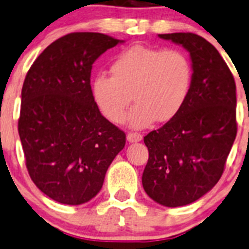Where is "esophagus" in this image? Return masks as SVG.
Instances as JSON below:
<instances>
[{
    "instance_id": "obj_1",
    "label": "esophagus",
    "mask_w": 249,
    "mask_h": 249,
    "mask_svg": "<svg viewBox=\"0 0 249 249\" xmlns=\"http://www.w3.org/2000/svg\"><path fill=\"white\" fill-rule=\"evenodd\" d=\"M126 139L129 142H140V141L142 140V135L137 134V132H129Z\"/></svg>"
}]
</instances>
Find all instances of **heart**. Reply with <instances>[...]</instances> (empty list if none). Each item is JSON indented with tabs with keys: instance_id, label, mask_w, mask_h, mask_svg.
<instances>
[{
	"instance_id": "1",
	"label": "heart",
	"mask_w": 249,
	"mask_h": 249,
	"mask_svg": "<svg viewBox=\"0 0 249 249\" xmlns=\"http://www.w3.org/2000/svg\"><path fill=\"white\" fill-rule=\"evenodd\" d=\"M104 73L91 80V94L102 114L114 124L129 114L135 129L149 126L155 120L167 122L184 106L193 87L194 69L183 50L134 46L119 53Z\"/></svg>"
}]
</instances>
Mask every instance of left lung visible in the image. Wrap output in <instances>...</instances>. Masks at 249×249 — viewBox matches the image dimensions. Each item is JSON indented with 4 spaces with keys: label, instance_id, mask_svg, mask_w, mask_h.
<instances>
[{
    "label": "left lung",
    "instance_id": "1",
    "mask_svg": "<svg viewBox=\"0 0 249 249\" xmlns=\"http://www.w3.org/2000/svg\"><path fill=\"white\" fill-rule=\"evenodd\" d=\"M159 37L189 52L194 79L178 114L144 136L149 158L142 184L155 202L178 207L199 200L224 172L237 132L236 84L218 50L201 36Z\"/></svg>",
    "mask_w": 249,
    "mask_h": 249
}]
</instances>
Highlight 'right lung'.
I'll return each instance as SVG.
<instances>
[{"mask_svg": "<svg viewBox=\"0 0 249 249\" xmlns=\"http://www.w3.org/2000/svg\"><path fill=\"white\" fill-rule=\"evenodd\" d=\"M97 32H73L48 46L30 67L18 122L25 164L42 193L65 205L96 196L125 132L94 101L92 64L123 43Z\"/></svg>", "mask_w": 249, "mask_h": 249, "instance_id": "obj_1", "label": "right lung"}]
</instances>
